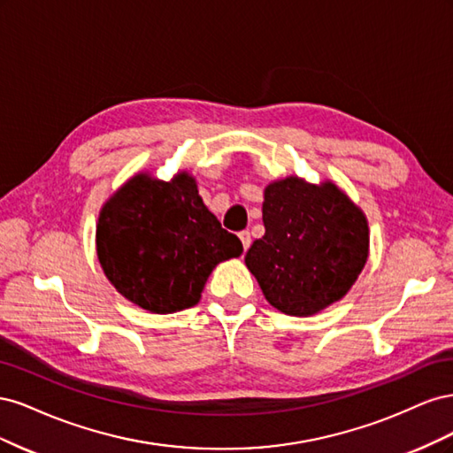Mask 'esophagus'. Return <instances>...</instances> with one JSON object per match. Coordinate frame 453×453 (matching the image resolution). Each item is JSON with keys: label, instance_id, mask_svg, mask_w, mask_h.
Masks as SVG:
<instances>
[{"label": "esophagus", "instance_id": "esophagus-1", "mask_svg": "<svg viewBox=\"0 0 453 453\" xmlns=\"http://www.w3.org/2000/svg\"><path fill=\"white\" fill-rule=\"evenodd\" d=\"M238 236H240V242L243 245V251H248L250 245H251V232L250 230H242Z\"/></svg>", "mask_w": 453, "mask_h": 453}]
</instances>
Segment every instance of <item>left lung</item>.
<instances>
[{
	"instance_id": "obj_1",
	"label": "left lung",
	"mask_w": 453,
	"mask_h": 453,
	"mask_svg": "<svg viewBox=\"0 0 453 453\" xmlns=\"http://www.w3.org/2000/svg\"><path fill=\"white\" fill-rule=\"evenodd\" d=\"M265 236L245 265L268 303L306 318L344 296L368 257L365 213L342 190L291 175L265 188Z\"/></svg>"
}]
</instances>
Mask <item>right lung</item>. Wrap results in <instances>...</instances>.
<instances>
[{"mask_svg":"<svg viewBox=\"0 0 453 453\" xmlns=\"http://www.w3.org/2000/svg\"><path fill=\"white\" fill-rule=\"evenodd\" d=\"M96 251L122 296L173 313L198 304L211 270L240 257L243 245L205 208L193 175L160 181L138 173L104 203Z\"/></svg>","mask_w":453,"mask_h":453,"instance_id":"add662e5","label":"right lung"}]
</instances>
